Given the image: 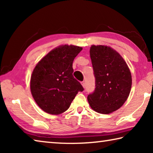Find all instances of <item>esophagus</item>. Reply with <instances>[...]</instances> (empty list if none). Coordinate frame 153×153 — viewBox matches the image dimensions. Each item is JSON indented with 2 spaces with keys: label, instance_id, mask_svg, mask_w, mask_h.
<instances>
[{
  "label": "esophagus",
  "instance_id": "1",
  "mask_svg": "<svg viewBox=\"0 0 153 153\" xmlns=\"http://www.w3.org/2000/svg\"><path fill=\"white\" fill-rule=\"evenodd\" d=\"M81 84H82V86L84 87V88H85V86H86V85H85V82H82Z\"/></svg>",
  "mask_w": 153,
  "mask_h": 153
}]
</instances>
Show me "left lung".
Returning <instances> with one entry per match:
<instances>
[{
	"instance_id": "obj_1",
	"label": "left lung",
	"mask_w": 153,
	"mask_h": 153,
	"mask_svg": "<svg viewBox=\"0 0 153 153\" xmlns=\"http://www.w3.org/2000/svg\"><path fill=\"white\" fill-rule=\"evenodd\" d=\"M95 89L88 96L93 110L102 114L113 112L128 98L131 76L128 65L117 51L107 46L92 45L90 49Z\"/></svg>"
}]
</instances>
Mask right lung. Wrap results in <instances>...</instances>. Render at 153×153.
Here are the masks:
<instances>
[{
  "label": "right lung",
  "mask_w": 153,
  "mask_h": 153,
  "mask_svg": "<svg viewBox=\"0 0 153 153\" xmlns=\"http://www.w3.org/2000/svg\"><path fill=\"white\" fill-rule=\"evenodd\" d=\"M82 48L64 45L53 49L36 65L30 80L32 97L42 109L59 115L68 109L84 88L73 76V62Z\"/></svg>",
  "instance_id": "add662e5"
}]
</instances>
